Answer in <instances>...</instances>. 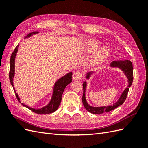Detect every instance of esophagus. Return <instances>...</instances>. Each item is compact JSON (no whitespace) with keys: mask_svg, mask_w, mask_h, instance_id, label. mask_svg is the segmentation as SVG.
Wrapping results in <instances>:
<instances>
[{"mask_svg":"<svg viewBox=\"0 0 148 148\" xmlns=\"http://www.w3.org/2000/svg\"><path fill=\"white\" fill-rule=\"evenodd\" d=\"M82 78L81 76V73L78 71H75L73 72V75H72V79L74 80H79Z\"/></svg>","mask_w":148,"mask_h":148,"instance_id":"1","label":"esophagus"}]
</instances>
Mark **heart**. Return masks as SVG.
<instances>
[{
    "mask_svg": "<svg viewBox=\"0 0 148 148\" xmlns=\"http://www.w3.org/2000/svg\"><path fill=\"white\" fill-rule=\"evenodd\" d=\"M100 46V42L96 40H89L86 44V49L88 51H92L95 49ZM110 55V50L109 48H102L97 50L95 53L93 58L91 60V65L93 67H97L103 64L107 60Z\"/></svg>",
    "mask_w": 148,
    "mask_h": 148,
    "instance_id": "obj_1",
    "label": "heart"
}]
</instances>
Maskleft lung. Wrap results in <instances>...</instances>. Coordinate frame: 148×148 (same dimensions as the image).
<instances>
[{"instance_id":"8db88e82","label":"left lung","mask_w":148,"mask_h":148,"mask_svg":"<svg viewBox=\"0 0 148 148\" xmlns=\"http://www.w3.org/2000/svg\"><path fill=\"white\" fill-rule=\"evenodd\" d=\"M110 67L113 68H119L121 71L123 72L124 74L126 76L128 79V87L127 88L124 90L123 92H122L121 95L119 97L118 101L115 102L112 106H102V107H93L92 106L89 105L86 99V90L87 87V82L84 81L83 83V95L82 98V101L83 106L88 111L92 113V114H102L104 112H108L112 111V110L118 108V106L122 105L125 100H126L127 95L129 90L130 87L131 86L132 84L133 81V67L132 64L130 60H117V61H113L110 64ZM95 73V72H87L86 74V79H89L90 77L92 76L93 74Z\"/></svg>"}]
</instances>
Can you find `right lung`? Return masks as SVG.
Wrapping results in <instances>:
<instances>
[{
  "label": "right lung",
  "mask_w": 148,
  "mask_h": 148,
  "mask_svg": "<svg viewBox=\"0 0 148 148\" xmlns=\"http://www.w3.org/2000/svg\"><path fill=\"white\" fill-rule=\"evenodd\" d=\"M37 33H38L37 32H31L28 34L25 39L29 38V37L32 36L33 35H35V34ZM18 48H19V45H18L16 47L14 51L12 53V55L11 56V59H10L9 80H10L11 85L12 86V87H13L14 91H15V88H14V84H13V78L14 77V74H15V58H16V54H17V52L18 51ZM72 73L71 72H69L67 74H65V76L59 78V79L56 81L54 84V86H53V91L51 99L50 100L49 102L46 106H44L42 108H39V109H35V108H30V107L27 106V105L24 104L23 103H21V104L23 106L26 107V108H27L28 109H29L32 111L39 114H48L56 111L58 108L60 104L62 94L65 88V87L67 86L69 83H71L72 82ZM15 93H16V96L18 101L21 102L20 97H19L18 93H16V91H15Z\"/></svg>",
  "instance_id": "1"
}]
</instances>
